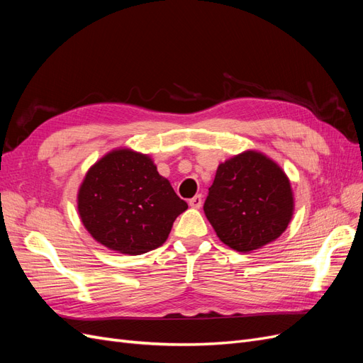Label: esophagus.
I'll return each mask as SVG.
<instances>
[{
    "label": "esophagus",
    "instance_id": "1",
    "mask_svg": "<svg viewBox=\"0 0 363 363\" xmlns=\"http://www.w3.org/2000/svg\"><path fill=\"white\" fill-rule=\"evenodd\" d=\"M203 204V196L201 195H195L194 199L189 200V206L191 207H195V208H200Z\"/></svg>",
    "mask_w": 363,
    "mask_h": 363
}]
</instances>
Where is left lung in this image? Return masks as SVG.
I'll list each match as a JSON object with an SVG mask.
<instances>
[{
	"instance_id": "8db88e82",
	"label": "left lung",
	"mask_w": 363,
	"mask_h": 363,
	"mask_svg": "<svg viewBox=\"0 0 363 363\" xmlns=\"http://www.w3.org/2000/svg\"><path fill=\"white\" fill-rule=\"evenodd\" d=\"M292 212L286 174L257 151H245L219 164L204 201V213L218 238L240 252L277 239Z\"/></svg>"
}]
</instances>
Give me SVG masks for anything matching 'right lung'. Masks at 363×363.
<instances>
[{
	"instance_id": "right-lung-1",
	"label": "right lung",
	"mask_w": 363,
	"mask_h": 363,
	"mask_svg": "<svg viewBox=\"0 0 363 363\" xmlns=\"http://www.w3.org/2000/svg\"><path fill=\"white\" fill-rule=\"evenodd\" d=\"M186 208L152 160L125 148L98 160L79 191L87 232L104 247L131 256L160 247Z\"/></svg>"
}]
</instances>
